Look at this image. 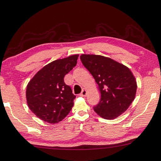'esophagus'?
<instances>
[{"mask_svg": "<svg viewBox=\"0 0 161 161\" xmlns=\"http://www.w3.org/2000/svg\"><path fill=\"white\" fill-rule=\"evenodd\" d=\"M86 90L85 89H84L83 90H82V92H81V93L80 94V96H82V97H84V96H85L86 95Z\"/></svg>", "mask_w": 161, "mask_h": 161, "instance_id": "34e87169", "label": "esophagus"}]
</instances>
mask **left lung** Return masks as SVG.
Returning <instances> with one entry per match:
<instances>
[{
	"mask_svg": "<svg viewBox=\"0 0 161 161\" xmlns=\"http://www.w3.org/2000/svg\"><path fill=\"white\" fill-rule=\"evenodd\" d=\"M80 60L94 78L101 92V101L93 110L105 119L118 118L135 98L136 81L130 69L102 55L83 54Z\"/></svg>",
	"mask_w": 161,
	"mask_h": 161,
	"instance_id": "left-lung-1",
	"label": "left lung"
}]
</instances>
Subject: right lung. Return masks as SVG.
Instances as JSON below:
<instances>
[{"instance_id":"1","label":"right lung","mask_w":161,"mask_h":161,"mask_svg":"<svg viewBox=\"0 0 161 161\" xmlns=\"http://www.w3.org/2000/svg\"><path fill=\"white\" fill-rule=\"evenodd\" d=\"M79 55L53 61L40 69L27 86L30 109L44 122L55 124L70 112L76 98L64 77L77 65Z\"/></svg>"}]
</instances>
